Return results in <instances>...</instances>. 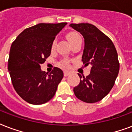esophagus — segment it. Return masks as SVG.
Masks as SVG:
<instances>
[{
  "mask_svg": "<svg viewBox=\"0 0 132 132\" xmlns=\"http://www.w3.org/2000/svg\"><path fill=\"white\" fill-rule=\"evenodd\" d=\"M70 74V71H67V70H64V75L65 77H67V76H68Z\"/></svg>",
  "mask_w": 132,
  "mask_h": 132,
  "instance_id": "obj_1",
  "label": "esophagus"
}]
</instances>
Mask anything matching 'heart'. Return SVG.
Wrapping results in <instances>:
<instances>
[{
  "label": "heart",
  "instance_id": "1",
  "mask_svg": "<svg viewBox=\"0 0 132 132\" xmlns=\"http://www.w3.org/2000/svg\"><path fill=\"white\" fill-rule=\"evenodd\" d=\"M67 38H68V41L70 42V43L73 42V41H75L76 39H79V38H81L80 36H79L77 32H71L68 33V35H67ZM56 44H57V40L55 39L53 40V43H52V45H51V50H53L55 48V46H56ZM62 64L64 66H68L69 65V61L68 59H64L63 60L62 62Z\"/></svg>",
  "mask_w": 132,
  "mask_h": 132
}]
</instances>
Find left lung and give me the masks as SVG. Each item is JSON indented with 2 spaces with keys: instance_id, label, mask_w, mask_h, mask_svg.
Segmentation results:
<instances>
[{
  "instance_id": "left-lung-1",
  "label": "left lung",
  "mask_w": 132,
  "mask_h": 132,
  "mask_svg": "<svg viewBox=\"0 0 132 132\" xmlns=\"http://www.w3.org/2000/svg\"><path fill=\"white\" fill-rule=\"evenodd\" d=\"M84 39L82 61L90 64V74H80V82L73 88L75 96L84 102L94 103L102 100L113 88L119 72L118 53L113 42L95 26L89 23H71Z\"/></svg>"
}]
</instances>
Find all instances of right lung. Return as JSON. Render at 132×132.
Listing matches in <instances>:
<instances>
[{"label":"right lung","mask_w":132,"mask_h":132,"mask_svg":"<svg viewBox=\"0 0 132 132\" xmlns=\"http://www.w3.org/2000/svg\"><path fill=\"white\" fill-rule=\"evenodd\" d=\"M66 24L39 23L26 28L11 46L7 68L13 86L30 104L50 100L64 77L60 68L55 67L48 74L42 71L41 64L50 55L53 40Z\"/></svg>","instance_id":"right-lung-1"}]
</instances>
